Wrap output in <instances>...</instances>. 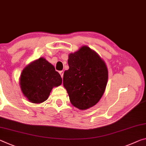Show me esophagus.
<instances>
[{"label":"esophagus","mask_w":146,"mask_h":146,"mask_svg":"<svg viewBox=\"0 0 146 146\" xmlns=\"http://www.w3.org/2000/svg\"><path fill=\"white\" fill-rule=\"evenodd\" d=\"M59 73L60 74V75H61L62 78H63V77H64V71H59Z\"/></svg>","instance_id":"34e87169"}]
</instances>
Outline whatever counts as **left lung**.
Instances as JSON below:
<instances>
[{"mask_svg":"<svg viewBox=\"0 0 146 146\" xmlns=\"http://www.w3.org/2000/svg\"><path fill=\"white\" fill-rule=\"evenodd\" d=\"M63 84L71 103L79 110L96 105L105 93L108 71L105 61L86 45L70 53Z\"/></svg>","mask_w":146,"mask_h":146,"instance_id":"1","label":"left lung"}]
</instances>
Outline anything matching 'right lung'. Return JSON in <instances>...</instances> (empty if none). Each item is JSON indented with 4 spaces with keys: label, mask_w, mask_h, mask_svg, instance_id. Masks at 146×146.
Segmentation results:
<instances>
[{
    "label": "right lung",
    "mask_w": 146,
    "mask_h": 146,
    "mask_svg": "<svg viewBox=\"0 0 146 146\" xmlns=\"http://www.w3.org/2000/svg\"><path fill=\"white\" fill-rule=\"evenodd\" d=\"M62 82L54 66L43 57L28 64L19 78L21 90L30 102L40 104L47 100L54 87Z\"/></svg>",
    "instance_id": "1"
}]
</instances>
